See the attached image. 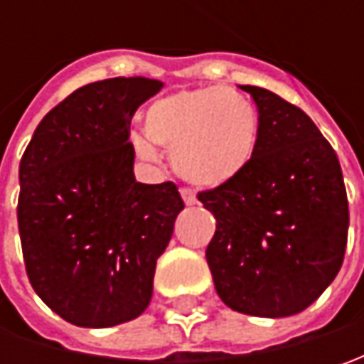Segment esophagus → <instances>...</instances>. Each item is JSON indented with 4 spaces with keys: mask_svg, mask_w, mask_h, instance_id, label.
Returning a JSON list of instances; mask_svg holds the SVG:
<instances>
[{
    "mask_svg": "<svg viewBox=\"0 0 364 364\" xmlns=\"http://www.w3.org/2000/svg\"><path fill=\"white\" fill-rule=\"evenodd\" d=\"M180 196H182V200L186 206H192V204H196V196L190 192V190H180Z\"/></svg>",
    "mask_w": 364,
    "mask_h": 364,
    "instance_id": "obj_1",
    "label": "esophagus"
}]
</instances>
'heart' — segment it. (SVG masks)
I'll return each instance as SVG.
<instances>
[{
    "mask_svg": "<svg viewBox=\"0 0 364 364\" xmlns=\"http://www.w3.org/2000/svg\"><path fill=\"white\" fill-rule=\"evenodd\" d=\"M257 109L225 87L184 89L161 97L144 113V133H133V151L156 160V146L170 147L174 172L196 188L217 190L251 168L259 147Z\"/></svg>",
    "mask_w": 364,
    "mask_h": 364,
    "instance_id": "heart-1",
    "label": "heart"
}]
</instances>
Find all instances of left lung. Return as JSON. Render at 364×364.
<instances>
[{
	"label": "left lung",
	"instance_id": "obj_1",
	"mask_svg": "<svg viewBox=\"0 0 364 364\" xmlns=\"http://www.w3.org/2000/svg\"><path fill=\"white\" fill-rule=\"evenodd\" d=\"M241 89L257 105L259 147L237 182L198 194L217 218L206 261L231 310L284 318L306 310L341 272L348 232L343 170L301 109L261 87Z\"/></svg>",
	"mask_w": 364,
	"mask_h": 364
}]
</instances>
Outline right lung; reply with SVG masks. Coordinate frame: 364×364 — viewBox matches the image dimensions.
Segmentation results:
<instances>
[{"label": "right lung", "mask_w": 364, "mask_h": 364, "mask_svg": "<svg viewBox=\"0 0 364 364\" xmlns=\"http://www.w3.org/2000/svg\"><path fill=\"white\" fill-rule=\"evenodd\" d=\"M161 87L146 77L85 85L40 121L21 156L26 272L42 301L75 326H117L151 300L156 261L184 203L172 182L135 180L129 123Z\"/></svg>", "instance_id": "right-lung-1"}]
</instances>
